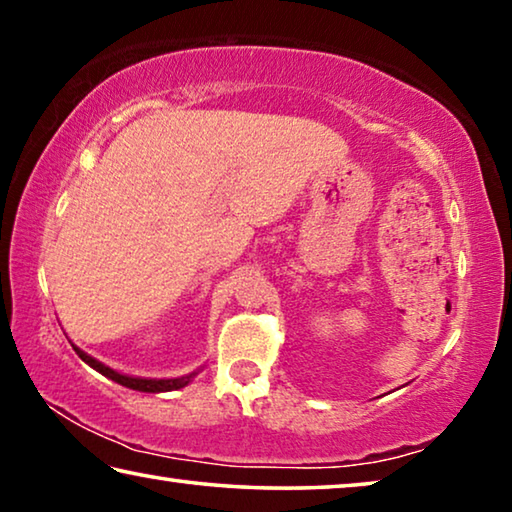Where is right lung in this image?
<instances>
[{
  "instance_id": "obj_1",
  "label": "right lung",
  "mask_w": 512,
  "mask_h": 512,
  "mask_svg": "<svg viewBox=\"0 0 512 512\" xmlns=\"http://www.w3.org/2000/svg\"><path fill=\"white\" fill-rule=\"evenodd\" d=\"M74 350H76V354H79V357H81L85 363H88V366H92L94 370L101 372V375H106L108 379L117 381V384H121V386H126V388H133V391H142V393H164V391H178V388L187 386L189 381H192V377H194V375L178 377V379H140V377H126V375H121V372H115V370H112V368L103 366L101 361L92 359L90 354H85L83 350H79V348H74Z\"/></svg>"
}]
</instances>
